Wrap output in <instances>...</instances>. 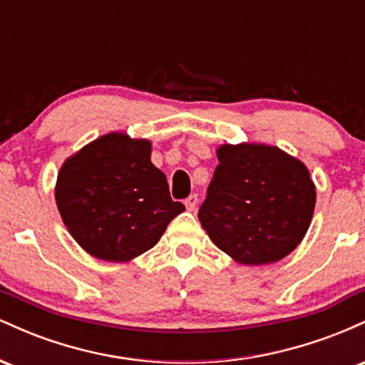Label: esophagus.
Here are the masks:
<instances>
[{
    "label": "esophagus",
    "instance_id": "1",
    "mask_svg": "<svg viewBox=\"0 0 365 365\" xmlns=\"http://www.w3.org/2000/svg\"><path fill=\"white\" fill-rule=\"evenodd\" d=\"M197 202H199V199H197V195L195 194H192L190 197H187L185 199V207H187V211H195V207H197Z\"/></svg>",
    "mask_w": 365,
    "mask_h": 365
}]
</instances>
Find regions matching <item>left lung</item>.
I'll list each match as a JSON object with an SVG mask.
<instances>
[{"instance_id":"left-lung-1","label":"left lung","mask_w":365,"mask_h":365,"mask_svg":"<svg viewBox=\"0 0 365 365\" xmlns=\"http://www.w3.org/2000/svg\"><path fill=\"white\" fill-rule=\"evenodd\" d=\"M199 209L215 245L244 266L282 261L311 226L316 185L300 159L259 142L221 144Z\"/></svg>"}]
</instances>
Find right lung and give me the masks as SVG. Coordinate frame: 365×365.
<instances>
[{
  "mask_svg": "<svg viewBox=\"0 0 365 365\" xmlns=\"http://www.w3.org/2000/svg\"><path fill=\"white\" fill-rule=\"evenodd\" d=\"M153 142L125 132L98 137L65 159L54 199L73 240L92 257L128 262L158 244L185 211L150 161Z\"/></svg>",
  "mask_w": 365,
  "mask_h": 365,
  "instance_id": "obj_1",
  "label": "right lung"
}]
</instances>
